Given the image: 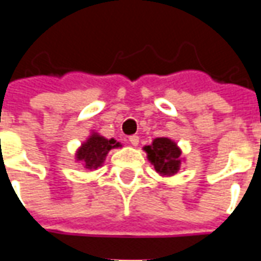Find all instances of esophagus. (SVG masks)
<instances>
[{
	"label": "esophagus",
	"mask_w": 261,
	"mask_h": 261,
	"mask_svg": "<svg viewBox=\"0 0 261 261\" xmlns=\"http://www.w3.org/2000/svg\"><path fill=\"white\" fill-rule=\"evenodd\" d=\"M128 141H130V144L133 145V147H137V145H138V142H140V137L138 136L128 137Z\"/></svg>",
	"instance_id": "obj_1"
}]
</instances>
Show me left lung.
Here are the masks:
<instances>
[{
  "mask_svg": "<svg viewBox=\"0 0 261 261\" xmlns=\"http://www.w3.org/2000/svg\"><path fill=\"white\" fill-rule=\"evenodd\" d=\"M144 151L153 165V169L161 176H173L180 169L181 151L170 138H155L151 145L144 147Z\"/></svg>",
  "mask_w": 261,
  "mask_h": 261,
  "instance_id": "1",
  "label": "left lung"
}]
</instances>
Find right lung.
I'll list each match as a JSON object with an SVG mask.
<instances>
[{"label":"right lung","instance_id":"obj_1","mask_svg":"<svg viewBox=\"0 0 261 261\" xmlns=\"http://www.w3.org/2000/svg\"><path fill=\"white\" fill-rule=\"evenodd\" d=\"M121 147V144L114 138L108 140L105 137L99 136L97 133H92L89 138L86 140L75 153V159L85 166L86 169L95 170L102 166L106 155L112 148Z\"/></svg>","mask_w":261,"mask_h":261}]
</instances>
